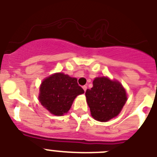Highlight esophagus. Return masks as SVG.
<instances>
[{
  "label": "esophagus",
  "mask_w": 157,
  "mask_h": 157,
  "mask_svg": "<svg viewBox=\"0 0 157 157\" xmlns=\"http://www.w3.org/2000/svg\"><path fill=\"white\" fill-rule=\"evenodd\" d=\"M82 89H83V90H84V91H85V92H86V90H87V86H83Z\"/></svg>",
  "instance_id": "1"
}]
</instances>
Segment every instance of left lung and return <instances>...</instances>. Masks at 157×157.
<instances>
[{
	"mask_svg": "<svg viewBox=\"0 0 157 157\" xmlns=\"http://www.w3.org/2000/svg\"><path fill=\"white\" fill-rule=\"evenodd\" d=\"M86 98L91 116L100 122H107L117 116L127 100L121 83L108 77L96 78L92 88L86 90Z\"/></svg>",
	"mask_w": 157,
	"mask_h": 157,
	"instance_id": "8db88e82",
	"label": "left lung"
}]
</instances>
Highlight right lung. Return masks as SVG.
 I'll use <instances>...</instances> for the list:
<instances>
[{
	"instance_id": "right-lung-1",
	"label": "right lung",
	"mask_w": 157,
	"mask_h": 157,
	"mask_svg": "<svg viewBox=\"0 0 157 157\" xmlns=\"http://www.w3.org/2000/svg\"><path fill=\"white\" fill-rule=\"evenodd\" d=\"M83 93L76 78L59 72L43 80L38 99L51 114L63 116L71 109L76 97Z\"/></svg>"
}]
</instances>
